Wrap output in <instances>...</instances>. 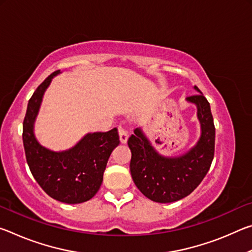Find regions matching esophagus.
<instances>
[{
	"label": "esophagus",
	"mask_w": 252,
	"mask_h": 252,
	"mask_svg": "<svg viewBox=\"0 0 252 252\" xmlns=\"http://www.w3.org/2000/svg\"><path fill=\"white\" fill-rule=\"evenodd\" d=\"M119 136H120L121 143H126L127 138H129V133L126 129H123L122 126H119Z\"/></svg>",
	"instance_id": "esophagus-1"
}]
</instances>
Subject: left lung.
<instances>
[{"mask_svg":"<svg viewBox=\"0 0 252 252\" xmlns=\"http://www.w3.org/2000/svg\"><path fill=\"white\" fill-rule=\"evenodd\" d=\"M186 101L197 106L200 123L198 141L180 156H163L152 146L141 126L127 140L132 158L130 171L138 189L152 201L170 203L189 195L210 169L215 153L216 129L210 104L201 91Z\"/></svg>","mask_w":252,"mask_h":252,"instance_id":"1","label":"left lung"}]
</instances>
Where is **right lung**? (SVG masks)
I'll return each instance as SVG.
<instances>
[{
  "instance_id": "1",
  "label": "right lung",
  "mask_w": 252,
  "mask_h": 252,
  "mask_svg": "<svg viewBox=\"0 0 252 252\" xmlns=\"http://www.w3.org/2000/svg\"><path fill=\"white\" fill-rule=\"evenodd\" d=\"M55 71L42 82L28 103L23 121V144L32 176L46 194L60 202L82 203L94 197L103 181L111 153L120 140L117 127L106 132H89L73 147L53 151L39 142L34 126L45 91Z\"/></svg>"
}]
</instances>
